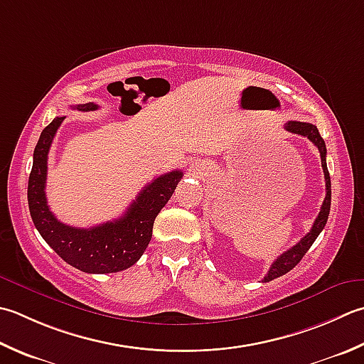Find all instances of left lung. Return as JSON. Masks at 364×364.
Listing matches in <instances>:
<instances>
[{
	"label": "left lung",
	"mask_w": 364,
	"mask_h": 364,
	"mask_svg": "<svg viewBox=\"0 0 364 364\" xmlns=\"http://www.w3.org/2000/svg\"><path fill=\"white\" fill-rule=\"evenodd\" d=\"M286 129L291 134H298L303 135V137H308L312 144H314L320 153V159H322V168H323V175H325V186H326V196L325 200L322 203V208H320L318 216L314 220V225L308 235L300 240V243H296L294 247H290L289 251H286L284 254H281L277 257L273 265L269 267L267 276L263 277V282H269L279 277L282 274L289 273L291 268L296 267V263L300 262L304 254L309 251V247L314 243L316 238L320 235V232L323 230V227L328 220V215H330V206H331V180H330V173H328V167H326V146L323 139L320 137L317 126L311 124V123H301V121H289L286 123Z\"/></svg>",
	"instance_id": "8db88e82"
}]
</instances>
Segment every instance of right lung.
Returning a JSON list of instances; mask_svg holds the SVG:
<instances>
[{
  "mask_svg": "<svg viewBox=\"0 0 364 364\" xmlns=\"http://www.w3.org/2000/svg\"><path fill=\"white\" fill-rule=\"evenodd\" d=\"M77 110H97L88 102ZM66 117H56L38 140L33 154V168L28 180V206L36 229L47 245L68 262L85 273H117L132 267L145 252L153 235V224L164 205L172 197L183 178L181 170L161 175L145 186L129 205L123 216L91 229H78L60 223L50 211L46 197L47 159L55 134Z\"/></svg>",
  "mask_w": 364,
  "mask_h": 364,
  "instance_id": "1",
  "label": "right lung"
}]
</instances>
